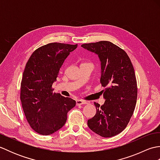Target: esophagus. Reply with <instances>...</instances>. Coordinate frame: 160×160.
<instances>
[{"instance_id": "1", "label": "esophagus", "mask_w": 160, "mask_h": 160, "mask_svg": "<svg viewBox=\"0 0 160 160\" xmlns=\"http://www.w3.org/2000/svg\"><path fill=\"white\" fill-rule=\"evenodd\" d=\"M88 102L86 101H84V100H76V104L77 105H82V104H86Z\"/></svg>"}]
</instances>
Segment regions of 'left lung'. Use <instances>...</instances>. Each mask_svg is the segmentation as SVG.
Masks as SVG:
<instances>
[{"mask_svg":"<svg viewBox=\"0 0 160 160\" xmlns=\"http://www.w3.org/2000/svg\"><path fill=\"white\" fill-rule=\"evenodd\" d=\"M84 49L98 56L101 62L100 83L104 104L94 102L95 116L87 122L91 131L104 138L120 133L133 114L138 97L137 80L127 53L109 41L85 43Z\"/></svg>","mask_w":160,"mask_h":160,"instance_id":"obj_1","label":"left lung"}]
</instances>
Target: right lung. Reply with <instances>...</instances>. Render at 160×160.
I'll return each mask as SVG.
<instances>
[{"label":"right lung","mask_w":160,"mask_h":160,"mask_svg":"<svg viewBox=\"0 0 160 160\" xmlns=\"http://www.w3.org/2000/svg\"><path fill=\"white\" fill-rule=\"evenodd\" d=\"M78 45L52 42L39 47L30 56L22 74L20 100L27 120L43 135L58 131L66 123L67 113L76 101L53 93V83L70 52Z\"/></svg>","instance_id":"obj_1"}]
</instances>
